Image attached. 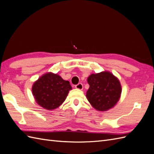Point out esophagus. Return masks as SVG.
I'll use <instances>...</instances> for the list:
<instances>
[{
    "label": "esophagus",
    "mask_w": 154,
    "mask_h": 154,
    "mask_svg": "<svg viewBox=\"0 0 154 154\" xmlns=\"http://www.w3.org/2000/svg\"><path fill=\"white\" fill-rule=\"evenodd\" d=\"M75 88H76L78 89L82 90V89H83V84H82V83H79L78 84L76 85V86H75Z\"/></svg>",
    "instance_id": "esophagus-1"
}]
</instances>
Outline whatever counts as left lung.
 Instances as JSON below:
<instances>
[{
	"instance_id": "8db88e82",
	"label": "left lung",
	"mask_w": 154,
	"mask_h": 154,
	"mask_svg": "<svg viewBox=\"0 0 154 154\" xmlns=\"http://www.w3.org/2000/svg\"><path fill=\"white\" fill-rule=\"evenodd\" d=\"M89 88L86 97L93 108L106 111L114 107L120 98L122 86L119 80L110 72L92 74L88 78Z\"/></svg>"
}]
</instances>
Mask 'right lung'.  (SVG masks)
Instances as JSON below:
<instances>
[{"mask_svg":"<svg viewBox=\"0 0 154 154\" xmlns=\"http://www.w3.org/2000/svg\"><path fill=\"white\" fill-rule=\"evenodd\" d=\"M70 89L72 87L69 81L64 80L57 74L48 72L34 83L32 92L40 106L54 110L64 102Z\"/></svg>","mask_w":154,"mask_h":154,"instance_id":"obj_1","label":"right lung"}]
</instances>
